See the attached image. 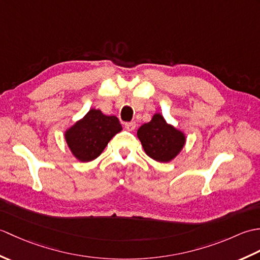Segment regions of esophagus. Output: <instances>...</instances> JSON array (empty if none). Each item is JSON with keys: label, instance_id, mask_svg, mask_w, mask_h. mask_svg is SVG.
Returning <instances> with one entry per match:
<instances>
[{"label": "esophagus", "instance_id": "34e87169", "mask_svg": "<svg viewBox=\"0 0 260 260\" xmlns=\"http://www.w3.org/2000/svg\"><path fill=\"white\" fill-rule=\"evenodd\" d=\"M135 127H136V124L134 123V121H129V123L125 124V128L129 132H133L135 129Z\"/></svg>", "mask_w": 260, "mask_h": 260}]
</instances>
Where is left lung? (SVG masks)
Segmentation results:
<instances>
[{"mask_svg":"<svg viewBox=\"0 0 260 260\" xmlns=\"http://www.w3.org/2000/svg\"><path fill=\"white\" fill-rule=\"evenodd\" d=\"M137 137L146 155L161 163L174 159L183 150L186 142L184 132L169 124L159 113L154 114L148 123L137 129Z\"/></svg>","mask_w":260,"mask_h":260,"instance_id":"obj_1","label":"left lung"}]
</instances>
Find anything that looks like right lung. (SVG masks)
<instances>
[{
	"label": "right lung",
	"mask_w": 260,
	"mask_h": 260,
	"mask_svg": "<svg viewBox=\"0 0 260 260\" xmlns=\"http://www.w3.org/2000/svg\"><path fill=\"white\" fill-rule=\"evenodd\" d=\"M123 129L116 116H107L101 109L91 108L64 132V140L71 154L79 162L97 158L108 142Z\"/></svg>",
	"instance_id": "add662e5"
}]
</instances>
